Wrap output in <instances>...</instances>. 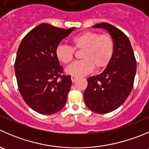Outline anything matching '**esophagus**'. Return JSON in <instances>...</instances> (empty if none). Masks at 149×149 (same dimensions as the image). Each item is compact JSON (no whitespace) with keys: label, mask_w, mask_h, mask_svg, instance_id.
Returning <instances> with one entry per match:
<instances>
[{"label":"esophagus","mask_w":149,"mask_h":149,"mask_svg":"<svg viewBox=\"0 0 149 149\" xmlns=\"http://www.w3.org/2000/svg\"><path fill=\"white\" fill-rule=\"evenodd\" d=\"M77 79H78V77H76V76H71V81L73 82L76 81L77 80Z\"/></svg>","instance_id":"obj_1"}]
</instances>
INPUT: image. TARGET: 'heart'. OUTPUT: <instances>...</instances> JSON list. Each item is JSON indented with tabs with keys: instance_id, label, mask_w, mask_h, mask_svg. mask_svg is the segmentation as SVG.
Wrapping results in <instances>:
<instances>
[{
	"instance_id": "1",
	"label": "heart",
	"mask_w": 149,
	"mask_h": 149,
	"mask_svg": "<svg viewBox=\"0 0 149 149\" xmlns=\"http://www.w3.org/2000/svg\"><path fill=\"white\" fill-rule=\"evenodd\" d=\"M72 47L60 44L56 48L57 58L65 65L73 62L74 50H82V60L66 69L67 73L73 76H84L93 70L106 67L114 52V41L108 34L100 35L97 32L84 31L72 37Z\"/></svg>"
}]
</instances>
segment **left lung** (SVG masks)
<instances>
[{
  "label": "left lung",
  "instance_id": "left-lung-1",
  "mask_svg": "<svg viewBox=\"0 0 149 149\" xmlns=\"http://www.w3.org/2000/svg\"><path fill=\"white\" fill-rule=\"evenodd\" d=\"M93 27L108 31L114 41V52L100 74L87 79L84 94L85 104L97 113H110L122 105L133 87L136 60L127 36L117 27L106 22Z\"/></svg>",
  "mask_w": 149,
  "mask_h": 149
}]
</instances>
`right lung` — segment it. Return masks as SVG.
<instances>
[{
	"instance_id": "1",
	"label": "right lung",
	"mask_w": 149,
	"mask_h": 149,
	"mask_svg": "<svg viewBox=\"0 0 149 149\" xmlns=\"http://www.w3.org/2000/svg\"><path fill=\"white\" fill-rule=\"evenodd\" d=\"M74 29L43 23L24 36L17 50L14 70L19 91L27 105L41 114L57 113L67 102L72 81L70 75L63 74L55 51Z\"/></svg>"
}]
</instances>
